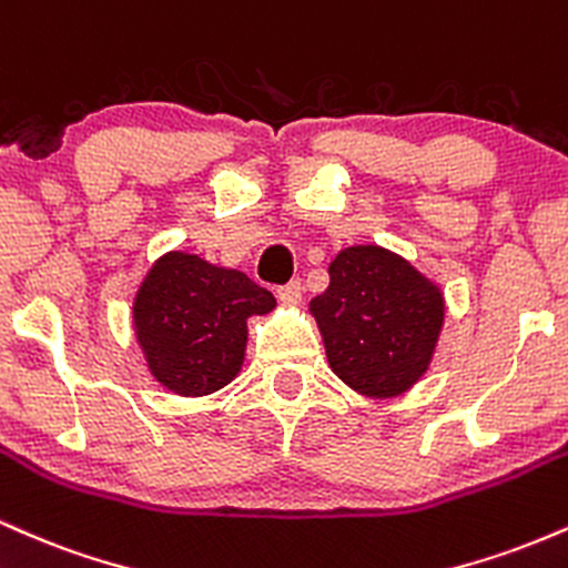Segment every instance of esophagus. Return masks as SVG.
Masks as SVG:
<instances>
[{
	"label": "esophagus",
	"mask_w": 568,
	"mask_h": 568,
	"mask_svg": "<svg viewBox=\"0 0 568 568\" xmlns=\"http://www.w3.org/2000/svg\"><path fill=\"white\" fill-rule=\"evenodd\" d=\"M276 297L282 300L286 305H295L300 303V297H303V284H300V278H292L290 284H282L276 290Z\"/></svg>",
	"instance_id": "1"
}]
</instances>
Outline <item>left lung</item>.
<instances>
[{
    "mask_svg": "<svg viewBox=\"0 0 568 568\" xmlns=\"http://www.w3.org/2000/svg\"><path fill=\"white\" fill-rule=\"evenodd\" d=\"M332 372L364 396L409 390L428 369L444 324L438 286L379 246L332 260L329 286L311 300Z\"/></svg>",
    "mask_w": 568,
    "mask_h": 568,
    "instance_id": "left-lung-1",
    "label": "left lung"
}]
</instances>
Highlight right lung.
<instances>
[{
    "label": "right lung",
    "mask_w": 568,
    "mask_h": 568,
    "mask_svg": "<svg viewBox=\"0 0 568 568\" xmlns=\"http://www.w3.org/2000/svg\"><path fill=\"white\" fill-rule=\"evenodd\" d=\"M273 308L242 271L170 252L140 284L132 316L151 375L178 396H206L242 369L246 318Z\"/></svg>",
    "instance_id": "obj_1"
}]
</instances>
